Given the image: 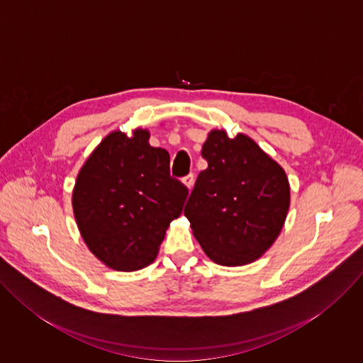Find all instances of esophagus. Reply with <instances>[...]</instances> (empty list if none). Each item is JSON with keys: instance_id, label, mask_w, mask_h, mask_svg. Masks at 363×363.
Returning a JSON list of instances; mask_svg holds the SVG:
<instances>
[{"instance_id": "esophagus-1", "label": "esophagus", "mask_w": 363, "mask_h": 363, "mask_svg": "<svg viewBox=\"0 0 363 363\" xmlns=\"http://www.w3.org/2000/svg\"><path fill=\"white\" fill-rule=\"evenodd\" d=\"M182 182H184V185L191 191V189H192V186H194V182H195V177H194V174H189V175L184 177V178H182Z\"/></svg>"}]
</instances>
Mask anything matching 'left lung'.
Here are the masks:
<instances>
[{
    "label": "left lung",
    "instance_id": "left-lung-1",
    "mask_svg": "<svg viewBox=\"0 0 363 363\" xmlns=\"http://www.w3.org/2000/svg\"><path fill=\"white\" fill-rule=\"evenodd\" d=\"M184 214L203 252L221 266L260 258L279 237L290 206L284 169L251 138L211 130Z\"/></svg>",
    "mask_w": 363,
    "mask_h": 363
}]
</instances>
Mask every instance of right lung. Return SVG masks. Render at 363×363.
Segmentation results:
<instances>
[{"mask_svg": "<svg viewBox=\"0 0 363 363\" xmlns=\"http://www.w3.org/2000/svg\"><path fill=\"white\" fill-rule=\"evenodd\" d=\"M188 188L169 175V153L149 145L146 129L109 133L82 167L73 211L89 250L118 272L149 266Z\"/></svg>", "mask_w": 363, "mask_h": 363, "instance_id": "1", "label": "right lung"}]
</instances>
